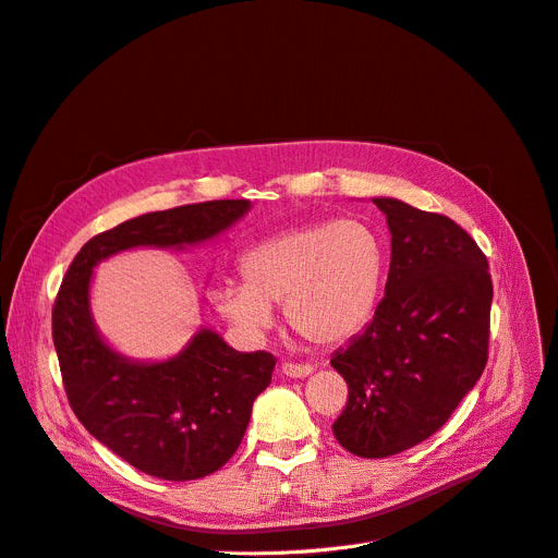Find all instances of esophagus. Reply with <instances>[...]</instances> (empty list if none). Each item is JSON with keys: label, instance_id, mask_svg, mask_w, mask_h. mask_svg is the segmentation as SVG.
<instances>
[{"label": "esophagus", "instance_id": "34e87169", "mask_svg": "<svg viewBox=\"0 0 558 558\" xmlns=\"http://www.w3.org/2000/svg\"><path fill=\"white\" fill-rule=\"evenodd\" d=\"M280 372L284 374V376H289V378H305V376H310L312 372H314V367L312 365H299V362H289V360H284L282 365H280Z\"/></svg>", "mask_w": 558, "mask_h": 558}]
</instances>
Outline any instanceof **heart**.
Segmentation results:
<instances>
[{
    "label": "heart",
    "instance_id": "heart-1",
    "mask_svg": "<svg viewBox=\"0 0 558 558\" xmlns=\"http://www.w3.org/2000/svg\"><path fill=\"white\" fill-rule=\"evenodd\" d=\"M385 269L380 234L360 219L303 223L253 244L239 257L244 282L226 280L211 289L221 317L246 335L284 317L314 344H339L372 317Z\"/></svg>",
    "mask_w": 558,
    "mask_h": 558
}]
</instances>
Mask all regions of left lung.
<instances>
[{
  "label": "left lung",
  "mask_w": 558,
  "mask_h": 558,
  "mask_svg": "<svg viewBox=\"0 0 558 558\" xmlns=\"http://www.w3.org/2000/svg\"><path fill=\"white\" fill-rule=\"evenodd\" d=\"M392 232V259L365 332L330 365L349 401L337 442L385 458L440 430L488 362L493 280L476 241L449 216L374 198Z\"/></svg>",
  "instance_id": "obj_1"
}]
</instances>
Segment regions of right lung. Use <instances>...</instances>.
I'll use <instances>...</instances> for the list:
<instances>
[{"instance_id":"obj_1","label":"right lung","mask_w":558,"mask_h":558,"mask_svg":"<svg viewBox=\"0 0 558 558\" xmlns=\"http://www.w3.org/2000/svg\"><path fill=\"white\" fill-rule=\"evenodd\" d=\"M248 207L209 201L136 216L86 241L59 287L52 339L72 413L95 440L150 476L193 481L221 470L244 438L255 397L271 383L276 357L239 353L205 328L171 360L130 362L93 326V266L134 246L201 244Z\"/></svg>"}]
</instances>
